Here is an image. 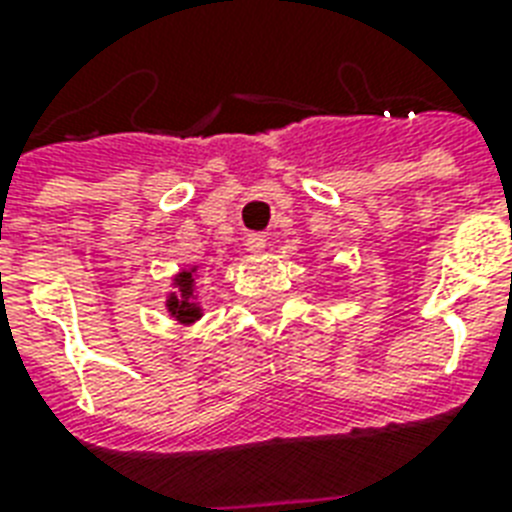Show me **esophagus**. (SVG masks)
I'll return each mask as SVG.
<instances>
[{"label":"esophagus","instance_id":"obj_1","mask_svg":"<svg viewBox=\"0 0 512 512\" xmlns=\"http://www.w3.org/2000/svg\"><path fill=\"white\" fill-rule=\"evenodd\" d=\"M247 249H249V252H255V255H257V252H263V249H265V239H263V236H257V233H255V236H249V239H247Z\"/></svg>","mask_w":512,"mask_h":512}]
</instances>
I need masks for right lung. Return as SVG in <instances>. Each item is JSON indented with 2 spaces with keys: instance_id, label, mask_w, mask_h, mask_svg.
I'll return each instance as SVG.
<instances>
[{
  "instance_id": "1",
  "label": "right lung",
  "mask_w": 512,
  "mask_h": 512,
  "mask_svg": "<svg viewBox=\"0 0 512 512\" xmlns=\"http://www.w3.org/2000/svg\"><path fill=\"white\" fill-rule=\"evenodd\" d=\"M177 289H180V295H172L170 300H167V308H170L172 316H177V319L183 321V324H191V321L199 319V308H196V303L191 300L193 295V276L191 271H183L180 276L175 279Z\"/></svg>"
}]
</instances>
